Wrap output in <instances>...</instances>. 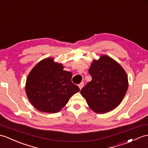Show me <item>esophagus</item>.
I'll list each match as a JSON object with an SVG mask.
<instances>
[{
  "label": "esophagus",
  "instance_id": "34e87169",
  "mask_svg": "<svg viewBox=\"0 0 148 148\" xmlns=\"http://www.w3.org/2000/svg\"><path fill=\"white\" fill-rule=\"evenodd\" d=\"M84 82H81L80 84L78 85L79 88H80V90L82 88V87H83V86H84Z\"/></svg>",
  "mask_w": 148,
  "mask_h": 148
}]
</instances>
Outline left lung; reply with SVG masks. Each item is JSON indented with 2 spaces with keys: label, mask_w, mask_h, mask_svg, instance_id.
<instances>
[{
  "label": "left lung",
  "mask_w": 148,
  "mask_h": 148,
  "mask_svg": "<svg viewBox=\"0 0 148 148\" xmlns=\"http://www.w3.org/2000/svg\"><path fill=\"white\" fill-rule=\"evenodd\" d=\"M92 78L80 93L90 108L96 113H106L117 107L128 88L123 68L111 58L103 55L93 60L88 70Z\"/></svg>",
  "instance_id": "8db88e82"
}]
</instances>
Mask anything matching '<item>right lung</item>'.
<instances>
[{
  "instance_id": "obj_1",
  "label": "right lung",
  "mask_w": 148,
  "mask_h": 148,
  "mask_svg": "<svg viewBox=\"0 0 148 148\" xmlns=\"http://www.w3.org/2000/svg\"><path fill=\"white\" fill-rule=\"evenodd\" d=\"M62 64L49 58L38 63L29 74L26 92L29 101L38 110L56 113L80 91L71 82L72 73L63 70Z\"/></svg>"
}]
</instances>
